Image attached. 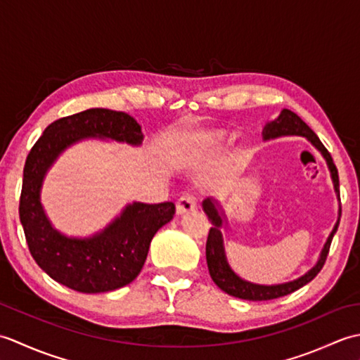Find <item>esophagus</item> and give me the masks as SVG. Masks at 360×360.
<instances>
[{"label": "esophagus", "instance_id": "34e87169", "mask_svg": "<svg viewBox=\"0 0 360 360\" xmlns=\"http://www.w3.org/2000/svg\"><path fill=\"white\" fill-rule=\"evenodd\" d=\"M195 209H196V198L192 195H186L176 201V213H178V215H184V213H188Z\"/></svg>", "mask_w": 360, "mask_h": 360}]
</instances>
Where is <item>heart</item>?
<instances>
[{
    "instance_id": "obj_1",
    "label": "heart",
    "mask_w": 360,
    "mask_h": 360,
    "mask_svg": "<svg viewBox=\"0 0 360 360\" xmlns=\"http://www.w3.org/2000/svg\"><path fill=\"white\" fill-rule=\"evenodd\" d=\"M219 134L218 133H207V134H202L200 137V145L201 147H204V145H212L219 141Z\"/></svg>"
}]
</instances>
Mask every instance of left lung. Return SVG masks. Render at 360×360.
Instances as JSON below:
<instances>
[{"instance_id":"1","label":"left lung","mask_w":360,"mask_h":360,"mask_svg":"<svg viewBox=\"0 0 360 360\" xmlns=\"http://www.w3.org/2000/svg\"><path fill=\"white\" fill-rule=\"evenodd\" d=\"M280 136H303V137H307V139L312 145H314V147L320 153H322V156L326 159L328 168H330V172H331L334 190L340 200L339 173H338V168H335V165L333 162L330 151H328L325 148V145L320 142L317 134L312 131V129L290 110H283L277 119L272 122H267L263 128V139L264 141L275 139V137H280ZM202 209L205 213H207L209 219L212 221L207 243H205V258H207V267H209L212 280L215 281V285L221 290H224L226 294L243 298V300H252V302L274 300V298L288 295L290 292H294V290L300 289L302 286H304L307 283H309L312 278H314L316 275L322 271V267L326 262L333 236H334L335 231H338L340 215H342V209L339 207L338 223H335L333 232L330 233V236H328V240L322 249V254H320L319 262L316 263L314 267H312V269H309L307 274L302 275L300 278H297L294 281L283 283V285L264 286V285H255V283H250V281L240 278L238 275H236L231 269V266H229L227 259H226L224 246H223V233H221V231H219L221 226H223V218H221V215H219L218 202L213 200V198H207V200H204V202H202Z\"/></svg>"}]
</instances>
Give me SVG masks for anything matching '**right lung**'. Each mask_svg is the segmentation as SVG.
I'll return each mask as SVG.
<instances>
[{"instance_id": "right-lung-1", "label": "right lung", "mask_w": 360, "mask_h": 360, "mask_svg": "<svg viewBox=\"0 0 360 360\" xmlns=\"http://www.w3.org/2000/svg\"><path fill=\"white\" fill-rule=\"evenodd\" d=\"M88 137L131 145L143 141L141 125L122 111L91 108L52 122L26 159L20 221L30 255L52 280L77 292L97 294L125 286L139 275L153 236L173 218L174 204H128L89 238H70L56 231L40 201L44 174L60 153Z\"/></svg>"}]
</instances>
